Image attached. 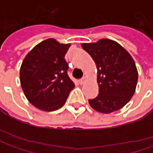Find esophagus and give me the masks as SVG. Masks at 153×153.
Masks as SVG:
<instances>
[{
	"label": "esophagus",
	"instance_id": "esophagus-1",
	"mask_svg": "<svg viewBox=\"0 0 153 153\" xmlns=\"http://www.w3.org/2000/svg\"><path fill=\"white\" fill-rule=\"evenodd\" d=\"M86 77H83V78H82L81 80H79V83L82 85V84H84L86 82Z\"/></svg>",
	"mask_w": 153,
	"mask_h": 153
}]
</instances>
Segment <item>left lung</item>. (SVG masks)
<instances>
[{"label": "left lung", "mask_w": 153, "mask_h": 153, "mask_svg": "<svg viewBox=\"0 0 153 153\" xmlns=\"http://www.w3.org/2000/svg\"><path fill=\"white\" fill-rule=\"evenodd\" d=\"M96 64L99 94L88 100L93 109L111 113L123 108L133 97L138 71L131 55L117 42L101 39L94 43H82Z\"/></svg>", "instance_id": "1"}]
</instances>
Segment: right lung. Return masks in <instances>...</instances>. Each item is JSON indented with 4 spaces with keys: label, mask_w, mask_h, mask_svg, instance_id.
<instances>
[{
    "label": "right lung",
    "mask_w": 153,
    "mask_h": 153,
    "mask_svg": "<svg viewBox=\"0 0 153 153\" xmlns=\"http://www.w3.org/2000/svg\"><path fill=\"white\" fill-rule=\"evenodd\" d=\"M71 44L49 38L37 44L22 62L20 83L27 100L45 111L62 107L75 87L65 55Z\"/></svg>",
    "instance_id": "obj_1"
}]
</instances>
